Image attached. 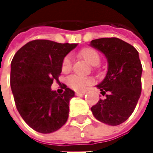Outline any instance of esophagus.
<instances>
[{"instance_id": "34e87169", "label": "esophagus", "mask_w": 153, "mask_h": 153, "mask_svg": "<svg viewBox=\"0 0 153 153\" xmlns=\"http://www.w3.org/2000/svg\"><path fill=\"white\" fill-rule=\"evenodd\" d=\"M86 94V91H76L75 92V95L76 96H83Z\"/></svg>"}]
</instances>
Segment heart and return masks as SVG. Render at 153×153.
<instances>
[{
  "instance_id": "1",
  "label": "heart",
  "mask_w": 153,
  "mask_h": 153,
  "mask_svg": "<svg viewBox=\"0 0 153 153\" xmlns=\"http://www.w3.org/2000/svg\"><path fill=\"white\" fill-rule=\"evenodd\" d=\"M79 56L85 59L91 65H97L100 63V55L93 48H84L79 52ZM62 72L67 74L72 69V59L70 56H65L62 61ZM93 83V79L90 77H81L78 75H72L67 79V85L76 91H84L88 86Z\"/></svg>"
}]
</instances>
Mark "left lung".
Segmentation results:
<instances>
[{
  "label": "left lung",
  "mask_w": 153,
  "mask_h": 153,
  "mask_svg": "<svg viewBox=\"0 0 153 153\" xmlns=\"http://www.w3.org/2000/svg\"><path fill=\"white\" fill-rule=\"evenodd\" d=\"M90 45L105 54L108 72L97 87L105 99L91 107L95 118L107 125L117 126L133 113L141 96L143 67L137 50L119 38L93 40Z\"/></svg>",
  "instance_id": "1"
}]
</instances>
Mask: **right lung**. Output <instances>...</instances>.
Returning a JSON list of instances; mask_svg holds the SVG:
<instances>
[{
    "mask_svg": "<svg viewBox=\"0 0 153 153\" xmlns=\"http://www.w3.org/2000/svg\"><path fill=\"white\" fill-rule=\"evenodd\" d=\"M77 45L34 40L18 49L11 61L10 87L16 107L37 132H55L67 121L74 91L65 85L64 93L57 94L51 85L58 81L63 59Z\"/></svg>",
    "mask_w": 153,
    "mask_h": 153,
    "instance_id": "obj_1",
    "label": "right lung"
}]
</instances>
